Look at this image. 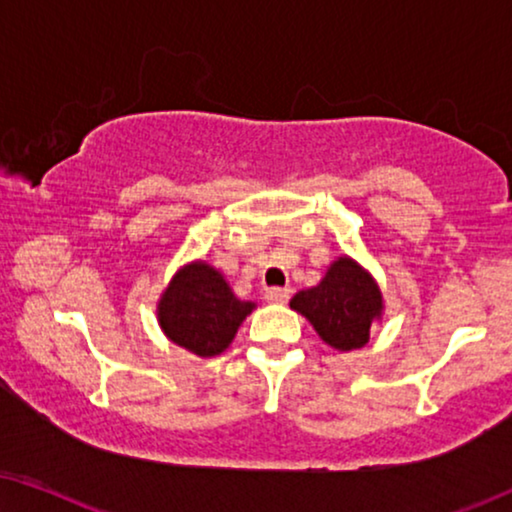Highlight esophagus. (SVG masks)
<instances>
[{
  "label": "esophagus",
  "mask_w": 512,
  "mask_h": 512,
  "mask_svg": "<svg viewBox=\"0 0 512 512\" xmlns=\"http://www.w3.org/2000/svg\"><path fill=\"white\" fill-rule=\"evenodd\" d=\"M289 298H291V289L289 286H272V289H268L265 291V300H268V303H279V305H284V303H289Z\"/></svg>",
  "instance_id": "esophagus-1"
}]
</instances>
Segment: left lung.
I'll return each mask as SVG.
<instances>
[{"label": "left lung", "mask_w": 512, "mask_h": 512, "mask_svg": "<svg viewBox=\"0 0 512 512\" xmlns=\"http://www.w3.org/2000/svg\"><path fill=\"white\" fill-rule=\"evenodd\" d=\"M289 305L338 352H352L366 345L370 328L382 321L384 314V298L375 277L349 256L335 258L321 282L298 291Z\"/></svg>", "instance_id": "obj_1"}]
</instances>
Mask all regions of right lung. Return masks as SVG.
<instances>
[{
	"label": "right lung",
	"instance_id": "right-lung-1",
	"mask_svg": "<svg viewBox=\"0 0 512 512\" xmlns=\"http://www.w3.org/2000/svg\"><path fill=\"white\" fill-rule=\"evenodd\" d=\"M254 307L251 300L235 296L221 270L207 261H191L174 272L160 293L156 314L167 340L200 359H212L226 352Z\"/></svg>",
	"mask_w": 512,
	"mask_h": 512
}]
</instances>
